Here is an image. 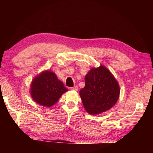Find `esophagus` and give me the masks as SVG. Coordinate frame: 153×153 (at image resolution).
Returning <instances> with one entry per match:
<instances>
[{
	"instance_id": "esophagus-1",
	"label": "esophagus",
	"mask_w": 153,
	"mask_h": 153,
	"mask_svg": "<svg viewBox=\"0 0 153 153\" xmlns=\"http://www.w3.org/2000/svg\"><path fill=\"white\" fill-rule=\"evenodd\" d=\"M70 89L71 90H74V91H77V90H78V86L76 85V86H74L73 87H71Z\"/></svg>"
}]
</instances>
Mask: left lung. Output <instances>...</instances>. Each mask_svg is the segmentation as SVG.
I'll use <instances>...</instances> for the list:
<instances>
[{
	"label": "left lung",
	"instance_id": "1",
	"mask_svg": "<svg viewBox=\"0 0 153 153\" xmlns=\"http://www.w3.org/2000/svg\"><path fill=\"white\" fill-rule=\"evenodd\" d=\"M85 82L79 95L84 108L90 114H100L116 105L120 97V85L106 67L101 64L92 68L86 74Z\"/></svg>",
	"mask_w": 153,
	"mask_h": 153
}]
</instances>
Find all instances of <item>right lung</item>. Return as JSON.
<instances>
[{"label": "right lung", "mask_w": 153, "mask_h": 153, "mask_svg": "<svg viewBox=\"0 0 153 153\" xmlns=\"http://www.w3.org/2000/svg\"><path fill=\"white\" fill-rule=\"evenodd\" d=\"M31 98L39 105L51 107L68 89L51 70H45L35 76L30 85Z\"/></svg>", "instance_id": "1"}]
</instances>
